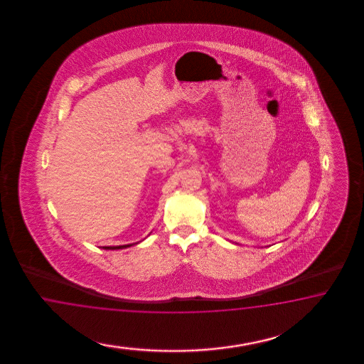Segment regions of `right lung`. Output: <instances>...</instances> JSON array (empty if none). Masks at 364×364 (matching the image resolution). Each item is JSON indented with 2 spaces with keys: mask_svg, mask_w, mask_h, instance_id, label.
<instances>
[{
  "mask_svg": "<svg viewBox=\"0 0 364 364\" xmlns=\"http://www.w3.org/2000/svg\"><path fill=\"white\" fill-rule=\"evenodd\" d=\"M132 244H127V245H116V247H102L104 250H122V248H128Z\"/></svg>",
  "mask_w": 364,
  "mask_h": 364,
  "instance_id": "1",
  "label": "right lung"
}]
</instances>
